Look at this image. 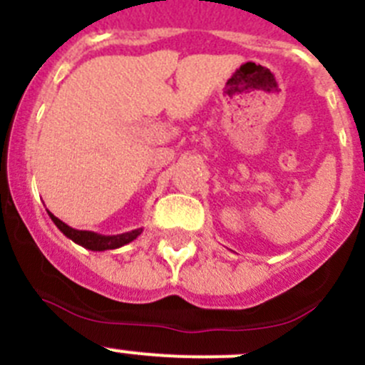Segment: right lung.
Masks as SVG:
<instances>
[{"label": "right lung", "instance_id": "add662e5", "mask_svg": "<svg viewBox=\"0 0 365 365\" xmlns=\"http://www.w3.org/2000/svg\"><path fill=\"white\" fill-rule=\"evenodd\" d=\"M47 213H49L53 222L56 224L58 230H60L65 237L70 238L72 242H76V244L81 245V247L90 249V251H111V249H120L123 247V245L130 244L132 240H135V238L143 233V227H138V230H132L128 231V233H121V235H101V233H93V231H79L67 226L63 220H60L51 212Z\"/></svg>", "mask_w": 365, "mask_h": 365}]
</instances>
